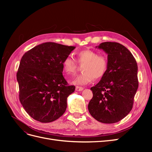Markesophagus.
I'll use <instances>...</instances> for the list:
<instances>
[{"mask_svg":"<svg viewBox=\"0 0 152 152\" xmlns=\"http://www.w3.org/2000/svg\"><path fill=\"white\" fill-rule=\"evenodd\" d=\"M83 89H84V88H83V87H82L76 86V87H75V90L77 91H82Z\"/></svg>","mask_w":152,"mask_h":152,"instance_id":"obj_1","label":"esophagus"}]
</instances>
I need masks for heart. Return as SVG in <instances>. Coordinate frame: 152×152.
Wrapping results in <instances>:
<instances>
[{
  "instance_id": "heart-1",
  "label": "heart",
  "mask_w": 152,
  "mask_h": 152,
  "mask_svg": "<svg viewBox=\"0 0 152 152\" xmlns=\"http://www.w3.org/2000/svg\"><path fill=\"white\" fill-rule=\"evenodd\" d=\"M78 62L81 65L82 73L77 76L71 83L77 86H85L95 79L103 77L108 68V58L104 54H98L95 50L86 49L77 53ZM63 70L66 75H73L77 72V64L71 56L66 57L63 61Z\"/></svg>"
}]
</instances>
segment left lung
I'll return each mask as SVG.
<instances>
[{
	"instance_id": "1",
	"label": "left lung",
	"mask_w": 152,
	"mask_h": 152,
	"mask_svg": "<svg viewBox=\"0 0 152 152\" xmlns=\"http://www.w3.org/2000/svg\"><path fill=\"white\" fill-rule=\"evenodd\" d=\"M96 48L108 54L105 75L92 87L93 97L88 104L91 116L104 124H113L126 117L132 108L138 88L137 65L131 53L117 42H105Z\"/></svg>"
}]
</instances>
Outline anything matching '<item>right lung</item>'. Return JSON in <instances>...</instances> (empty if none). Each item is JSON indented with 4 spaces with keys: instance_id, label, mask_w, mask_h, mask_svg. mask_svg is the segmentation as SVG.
I'll return each mask as SVG.
<instances>
[{
    "instance_id": "obj_1",
    "label": "right lung",
    "mask_w": 152,
    "mask_h": 152,
    "mask_svg": "<svg viewBox=\"0 0 152 152\" xmlns=\"http://www.w3.org/2000/svg\"><path fill=\"white\" fill-rule=\"evenodd\" d=\"M74 46L45 42L24 54L16 74L20 101L26 113L42 123L57 120L66 111L75 87L63 77V61Z\"/></svg>"
}]
</instances>
